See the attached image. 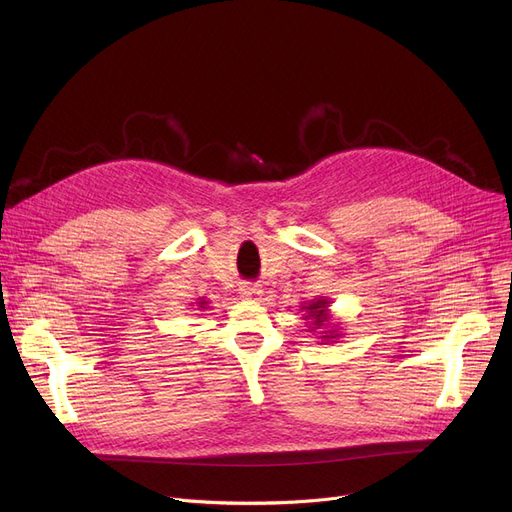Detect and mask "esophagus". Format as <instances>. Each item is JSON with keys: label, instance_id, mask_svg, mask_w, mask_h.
<instances>
[{"label": "esophagus", "instance_id": "1", "mask_svg": "<svg viewBox=\"0 0 512 512\" xmlns=\"http://www.w3.org/2000/svg\"><path fill=\"white\" fill-rule=\"evenodd\" d=\"M240 294L245 299H257L259 294H261V288L257 286V284H253V282H245V284H240Z\"/></svg>", "mask_w": 512, "mask_h": 512}]
</instances>
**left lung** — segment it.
Wrapping results in <instances>:
<instances>
[{"label": "left lung", "instance_id": "obj_1", "mask_svg": "<svg viewBox=\"0 0 512 512\" xmlns=\"http://www.w3.org/2000/svg\"><path fill=\"white\" fill-rule=\"evenodd\" d=\"M324 307H326V301H317V303H313V305H309L307 309L311 311V317H315V326H321L324 324V321L328 319L326 315H324ZM334 338V336H332Z\"/></svg>", "mask_w": 512, "mask_h": 512}]
</instances>
